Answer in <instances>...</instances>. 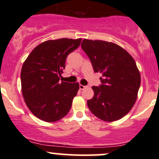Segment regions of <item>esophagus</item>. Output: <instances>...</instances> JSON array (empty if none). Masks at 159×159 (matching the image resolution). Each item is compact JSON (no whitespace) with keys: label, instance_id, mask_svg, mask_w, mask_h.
I'll use <instances>...</instances> for the list:
<instances>
[{"label":"esophagus","instance_id":"esophagus-1","mask_svg":"<svg viewBox=\"0 0 159 159\" xmlns=\"http://www.w3.org/2000/svg\"><path fill=\"white\" fill-rule=\"evenodd\" d=\"M85 88H86V86H85V85H80V90H83V89H85Z\"/></svg>","mask_w":159,"mask_h":159}]
</instances>
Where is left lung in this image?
Instances as JSON below:
<instances>
[{"instance_id": "obj_1", "label": "left lung", "mask_w": 159, "mask_h": 159, "mask_svg": "<svg viewBox=\"0 0 159 159\" xmlns=\"http://www.w3.org/2000/svg\"><path fill=\"white\" fill-rule=\"evenodd\" d=\"M81 47L100 73L102 85L92 86L94 97L87 101L89 110L105 122H114L129 113L137 98L140 74L133 57L112 42L84 39Z\"/></svg>"}]
</instances>
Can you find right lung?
Here are the masks:
<instances>
[{
    "instance_id": "right-lung-1",
    "label": "right lung",
    "mask_w": 159,
    "mask_h": 159,
    "mask_svg": "<svg viewBox=\"0 0 159 159\" xmlns=\"http://www.w3.org/2000/svg\"><path fill=\"white\" fill-rule=\"evenodd\" d=\"M82 39L49 40L37 46L23 63L21 84L27 107L35 116L54 122L70 111L80 89L78 83L60 81L67 56Z\"/></svg>"
}]
</instances>
